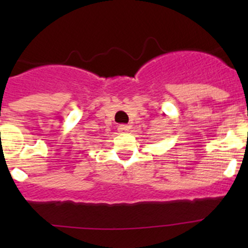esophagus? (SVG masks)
<instances>
[{
    "mask_svg": "<svg viewBox=\"0 0 248 248\" xmlns=\"http://www.w3.org/2000/svg\"><path fill=\"white\" fill-rule=\"evenodd\" d=\"M117 131H119L120 133H127V132L129 131V126L128 124H120Z\"/></svg>",
    "mask_w": 248,
    "mask_h": 248,
    "instance_id": "obj_1",
    "label": "esophagus"
}]
</instances>
